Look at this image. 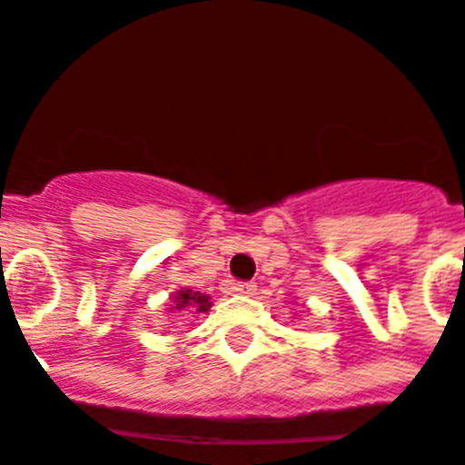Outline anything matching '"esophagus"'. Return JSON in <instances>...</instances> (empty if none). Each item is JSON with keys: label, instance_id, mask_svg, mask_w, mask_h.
Returning <instances> with one entry per match:
<instances>
[{"label": "esophagus", "instance_id": "1", "mask_svg": "<svg viewBox=\"0 0 465 465\" xmlns=\"http://www.w3.org/2000/svg\"><path fill=\"white\" fill-rule=\"evenodd\" d=\"M230 291L237 295H253L256 293V283L252 282H230Z\"/></svg>", "mask_w": 465, "mask_h": 465}]
</instances>
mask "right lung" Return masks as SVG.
<instances>
[{"label":"right lung","mask_w":465,"mask_h":465,"mask_svg":"<svg viewBox=\"0 0 465 465\" xmlns=\"http://www.w3.org/2000/svg\"><path fill=\"white\" fill-rule=\"evenodd\" d=\"M209 307H212L209 295L200 293V291L183 289V291H176L174 307H172V310L188 312V314H200V312H209Z\"/></svg>","instance_id":"add662e5"}]
</instances>
